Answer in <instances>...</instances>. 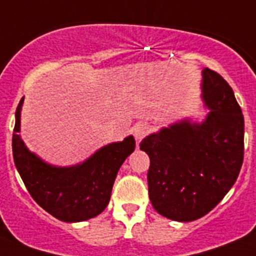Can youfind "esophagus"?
I'll use <instances>...</instances> for the list:
<instances>
[{"label":"esophagus","mask_w":256,"mask_h":256,"mask_svg":"<svg viewBox=\"0 0 256 256\" xmlns=\"http://www.w3.org/2000/svg\"><path fill=\"white\" fill-rule=\"evenodd\" d=\"M148 132V128L147 124H139L135 126L134 128V135L135 138H136V140L140 142V139H143L146 136V134Z\"/></svg>","instance_id":"obj_1"}]
</instances>
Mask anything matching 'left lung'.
<instances>
[{"label": "left lung", "mask_w": 256, "mask_h": 256, "mask_svg": "<svg viewBox=\"0 0 256 256\" xmlns=\"http://www.w3.org/2000/svg\"><path fill=\"white\" fill-rule=\"evenodd\" d=\"M202 124L182 120L148 135L140 150L150 156L148 192L156 211L174 221L203 218L230 190L244 162V121L233 90L206 68Z\"/></svg>", "instance_id": "1"}]
</instances>
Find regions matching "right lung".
<instances>
[{
	"mask_svg": "<svg viewBox=\"0 0 256 256\" xmlns=\"http://www.w3.org/2000/svg\"><path fill=\"white\" fill-rule=\"evenodd\" d=\"M15 112L12 156L26 188L45 211L66 222H78L102 214L109 203L112 188L122 162L135 150L132 135L100 148L82 164L61 168L46 164L28 151L22 140L20 110Z\"/></svg>",
	"mask_w": 256,
	"mask_h": 256,
	"instance_id": "add662e5",
	"label": "right lung"
}]
</instances>
